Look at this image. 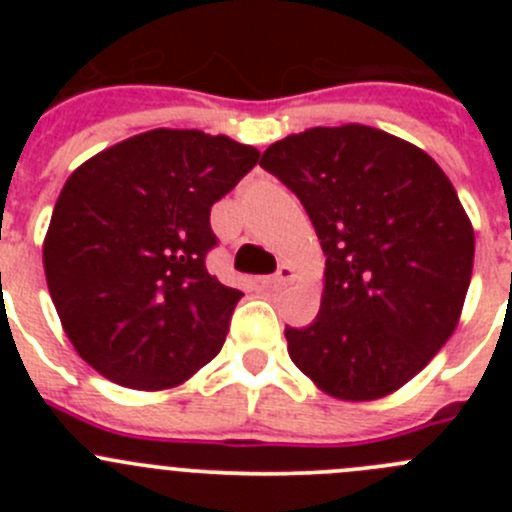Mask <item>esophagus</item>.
<instances>
[{"instance_id":"esophagus-1","label":"esophagus","mask_w":512,"mask_h":512,"mask_svg":"<svg viewBox=\"0 0 512 512\" xmlns=\"http://www.w3.org/2000/svg\"><path fill=\"white\" fill-rule=\"evenodd\" d=\"M294 267H289V265H282L280 270H277V275H272V277H265V280H260L262 285L265 287H285V285H289V282L294 280Z\"/></svg>"}]
</instances>
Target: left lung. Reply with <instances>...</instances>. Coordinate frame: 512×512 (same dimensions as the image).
<instances>
[{"mask_svg":"<svg viewBox=\"0 0 512 512\" xmlns=\"http://www.w3.org/2000/svg\"><path fill=\"white\" fill-rule=\"evenodd\" d=\"M260 165L302 200L327 257L317 319L285 329L294 366L339 401L394 394L461 319L476 235L456 188L426 151L361 123L292 133Z\"/></svg>","mask_w":512,"mask_h":512,"instance_id":"8db88e82","label":"left lung"}]
</instances>
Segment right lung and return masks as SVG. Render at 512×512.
<instances>
[{"label":"right lung","mask_w":512,"mask_h":512,"mask_svg":"<svg viewBox=\"0 0 512 512\" xmlns=\"http://www.w3.org/2000/svg\"><path fill=\"white\" fill-rule=\"evenodd\" d=\"M260 151L195 128H153L81 163L44 237L51 302L76 354L113 384H185L223 349L240 289L205 270L210 208Z\"/></svg>","instance_id":"add662e5"}]
</instances>
